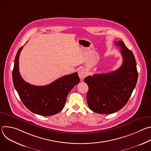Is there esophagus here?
Returning a JSON list of instances; mask_svg holds the SVG:
<instances>
[{
  "mask_svg": "<svg viewBox=\"0 0 151 151\" xmlns=\"http://www.w3.org/2000/svg\"><path fill=\"white\" fill-rule=\"evenodd\" d=\"M87 74H88L87 72L86 71V70L84 69H82L80 70H79V72H78L79 77L80 78V79L81 80H83L86 76H87Z\"/></svg>",
  "mask_w": 151,
  "mask_h": 151,
  "instance_id": "34e87169",
  "label": "esophagus"
}]
</instances>
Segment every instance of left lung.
<instances>
[{
  "mask_svg": "<svg viewBox=\"0 0 151 151\" xmlns=\"http://www.w3.org/2000/svg\"><path fill=\"white\" fill-rule=\"evenodd\" d=\"M120 47L123 62L115 71L88 76L84 82L88 86L87 100L90 109L97 114H110L121 109L134 89L138 78L136 61L124 43L115 42Z\"/></svg>",
  "mask_w": 151,
  "mask_h": 151,
  "instance_id": "8db88e82",
  "label": "left lung"
}]
</instances>
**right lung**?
I'll list each match as a JSON object with an SVG mask.
<instances>
[{"mask_svg":"<svg viewBox=\"0 0 151 151\" xmlns=\"http://www.w3.org/2000/svg\"><path fill=\"white\" fill-rule=\"evenodd\" d=\"M23 47L18 51L14 60L12 81L20 99L34 114L51 116L60 112L65 105L67 96L80 79L76 72L63 76L45 86H35L26 82L19 72V57Z\"/></svg>","mask_w":151,"mask_h":151,"instance_id":"right-lung-1","label":"right lung"}]
</instances>
